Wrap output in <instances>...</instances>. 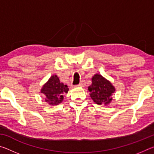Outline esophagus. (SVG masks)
Masks as SVG:
<instances>
[{"label":"esophagus","mask_w":154,"mask_h":154,"mask_svg":"<svg viewBox=\"0 0 154 154\" xmlns=\"http://www.w3.org/2000/svg\"><path fill=\"white\" fill-rule=\"evenodd\" d=\"M77 87H84L85 86V83L83 82H81L79 85H76Z\"/></svg>","instance_id":"34e87169"}]
</instances>
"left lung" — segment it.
Segmentation results:
<instances>
[{
	"label": "left lung",
	"instance_id": "left-lung-1",
	"mask_svg": "<svg viewBox=\"0 0 154 154\" xmlns=\"http://www.w3.org/2000/svg\"><path fill=\"white\" fill-rule=\"evenodd\" d=\"M90 96L97 105H108L113 100L112 95L116 88L109 80L100 74H95L92 78V84L88 87Z\"/></svg>",
	"mask_w": 154,
	"mask_h": 154
}]
</instances>
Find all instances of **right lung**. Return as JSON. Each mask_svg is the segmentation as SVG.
I'll return each instance as SVG.
<instances>
[{
  "label": "right lung",
  "mask_w": 154,
  "mask_h": 154,
  "mask_svg": "<svg viewBox=\"0 0 154 154\" xmlns=\"http://www.w3.org/2000/svg\"><path fill=\"white\" fill-rule=\"evenodd\" d=\"M69 90L67 85L61 83L56 75H54L43 85L41 92L43 94L45 102L54 106L62 103L64 99L63 96L68 93Z\"/></svg>",
  "instance_id": "obj_1"
}]
</instances>
